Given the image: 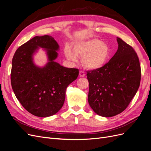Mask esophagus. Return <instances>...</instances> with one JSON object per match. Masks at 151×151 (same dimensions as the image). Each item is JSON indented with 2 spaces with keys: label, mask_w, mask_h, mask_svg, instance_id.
<instances>
[{
  "label": "esophagus",
  "mask_w": 151,
  "mask_h": 151,
  "mask_svg": "<svg viewBox=\"0 0 151 151\" xmlns=\"http://www.w3.org/2000/svg\"><path fill=\"white\" fill-rule=\"evenodd\" d=\"M79 76H80V77H83V76H85V73H84L83 71H80V72H79Z\"/></svg>",
  "instance_id": "34e87169"
}]
</instances>
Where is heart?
Segmentation results:
<instances>
[{
	"mask_svg": "<svg viewBox=\"0 0 151 151\" xmlns=\"http://www.w3.org/2000/svg\"><path fill=\"white\" fill-rule=\"evenodd\" d=\"M74 52L66 47L65 53L68 59L76 62L78 57L82 58V63L87 69L101 68L107 62L111 54L110 47L98 39L79 42L74 46Z\"/></svg>",
	"mask_w": 151,
	"mask_h": 151,
	"instance_id": "obj_1",
	"label": "heart"
}]
</instances>
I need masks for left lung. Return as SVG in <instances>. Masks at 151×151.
Masks as SVG:
<instances>
[{"instance_id":"left-lung-1","label":"left lung","mask_w":151,"mask_h":151,"mask_svg":"<svg viewBox=\"0 0 151 151\" xmlns=\"http://www.w3.org/2000/svg\"><path fill=\"white\" fill-rule=\"evenodd\" d=\"M117 51L101 68L88 71V100L95 112L109 117L124 111L140 86L141 69L134 48L117 37Z\"/></svg>"}]
</instances>
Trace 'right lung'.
<instances>
[{
  "instance_id": "right-lung-1",
  "label": "right lung",
  "mask_w": 151,
  "mask_h": 151,
  "mask_svg": "<svg viewBox=\"0 0 151 151\" xmlns=\"http://www.w3.org/2000/svg\"><path fill=\"white\" fill-rule=\"evenodd\" d=\"M40 46L47 49L50 61L44 68L33 65L32 56ZM59 49L50 36H35L18 47L12 58L11 85L16 98L31 114L46 117L55 115L64 104L66 89L79 74L54 60Z\"/></svg>"
}]
</instances>
